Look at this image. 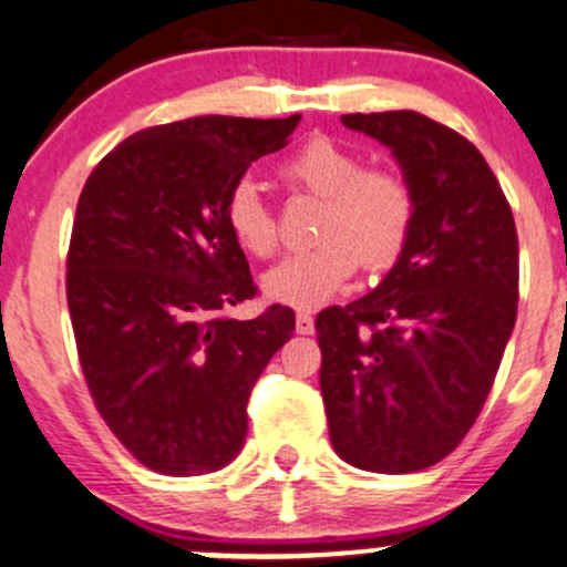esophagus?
I'll use <instances>...</instances> for the list:
<instances>
[{"label": "esophagus", "instance_id": "obj_1", "mask_svg": "<svg viewBox=\"0 0 567 567\" xmlns=\"http://www.w3.org/2000/svg\"><path fill=\"white\" fill-rule=\"evenodd\" d=\"M296 331L301 333V336L315 333V317L309 315V312H298V317H296Z\"/></svg>", "mask_w": 567, "mask_h": 567}]
</instances>
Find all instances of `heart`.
Returning <instances> with one entry per match:
<instances>
[{
  "label": "heart",
  "instance_id": "heart-1",
  "mask_svg": "<svg viewBox=\"0 0 567 567\" xmlns=\"http://www.w3.org/2000/svg\"><path fill=\"white\" fill-rule=\"evenodd\" d=\"M279 177L322 198L315 247L293 252L266 271L264 290L293 309H317L339 293L358 266L388 271L398 264L416 223V196L403 174L363 166L360 155L315 134L279 164ZM223 220L239 250L269 258L279 245V220L250 179H239L223 204Z\"/></svg>",
  "mask_w": 567,
  "mask_h": 567
}]
</instances>
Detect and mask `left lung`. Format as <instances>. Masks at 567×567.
<instances>
[{"label": "left lung", "mask_w": 567, "mask_h": 567, "mask_svg": "<svg viewBox=\"0 0 567 567\" xmlns=\"http://www.w3.org/2000/svg\"><path fill=\"white\" fill-rule=\"evenodd\" d=\"M393 147L416 196L412 239L377 290L317 315L336 455L374 474L444 460L474 427L516 322L519 239L474 142L412 110L344 115Z\"/></svg>", "instance_id": "1"}]
</instances>
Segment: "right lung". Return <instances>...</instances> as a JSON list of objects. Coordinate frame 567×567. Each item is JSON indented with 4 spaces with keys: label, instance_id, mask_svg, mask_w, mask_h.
<instances>
[{
    "label": "right lung",
    "instance_id": "add662e5",
    "mask_svg": "<svg viewBox=\"0 0 567 567\" xmlns=\"http://www.w3.org/2000/svg\"><path fill=\"white\" fill-rule=\"evenodd\" d=\"M298 117L202 115L142 128L85 179L66 252V303L93 406L145 468L202 476L239 455L247 401L296 315L266 307L223 204Z\"/></svg>",
    "mask_w": 567,
    "mask_h": 567
}]
</instances>
